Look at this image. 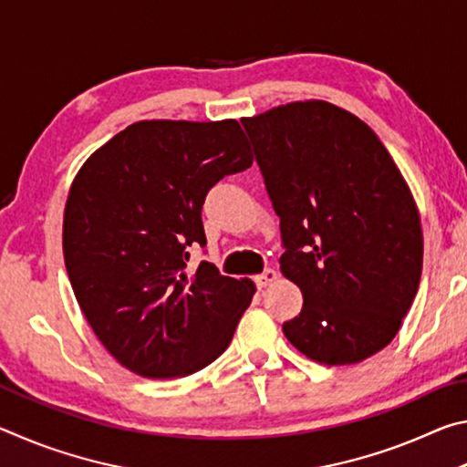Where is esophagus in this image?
Instances as JSON below:
<instances>
[{
	"instance_id": "obj_1",
	"label": "esophagus",
	"mask_w": 467,
	"mask_h": 467,
	"mask_svg": "<svg viewBox=\"0 0 467 467\" xmlns=\"http://www.w3.org/2000/svg\"><path fill=\"white\" fill-rule=\"evenodd\" d=\"M275 278H278V274H275V270H272V267H265L262 274L255 275V284H257L259 288H265V286H270L272 282H275Z\"/></svg>"
}]
</instances>
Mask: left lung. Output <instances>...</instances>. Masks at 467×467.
Instances as JSON below:
<instances>
[{
	"label": "left lung",
	"mask_w": 467,
	"mask_h": 467,
	"mask_svg": "<svg viewBox=\"0 0 467 467\" xmlns=\"http://www.w3.org/2000/svg\"><path fill=\"white\" fill-rule=\"evenodd\" d=\"M241 123L280 218V270L303 292L284 336L323 365L373 357L420 284V216L404 177L375 131L329 102Z\"/></svg>",
	"instance_id": "left-lung-1"
}]
</instances>
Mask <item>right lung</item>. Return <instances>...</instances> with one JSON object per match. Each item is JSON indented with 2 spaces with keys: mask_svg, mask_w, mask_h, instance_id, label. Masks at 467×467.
Returning a JSON list of instances; mask_svg holds the SVG:
<instances>
[{
  "mask_svg": "<svg viewBox=\"0 0 467 467\" xmlns=\"http://www.w3.org/2000/svg\"><path fill=\"white\" fill-rule=\"evenodd\" d=\"M253 154L234 119L140 121L97 150L74 179L63 257L78 305L113 357L148 379L208 367L234 336L255 286L210 262L202 208Z\"/></svg>",
  "mask_w": 467,
  "mask_h": 467,
  "instance_id": "add662e5",
  "label": "right lung"
}]
</instances>
